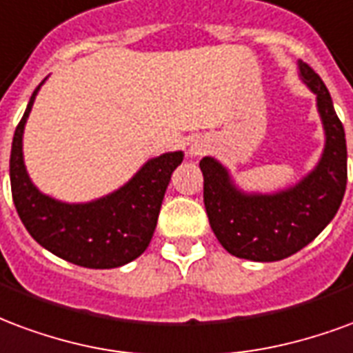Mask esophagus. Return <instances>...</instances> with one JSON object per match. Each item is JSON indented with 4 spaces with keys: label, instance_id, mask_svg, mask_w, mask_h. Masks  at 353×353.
<instances>
[{
    "label": "esophagus",
    "instance_id": "34e87169",
    "mask_svg": "<svg viewBox=\"0 0 353 353\" xmlns=\"http://www.w3.org/2000/svg\"><path fill=\"white\" fill-rule=\"evenodd\" d=\"M192 154H194V156H199V154H203V148H201V146L194 145V146H192Z\"/></svg>",
    "mask_w": 353,
    "mask_h": 353
}]
</instances>
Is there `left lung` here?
<instances>
[{
    "instance_id": "obj_1",
    "label": "left lung",
    "mask_w": 353,
    "mask_h": 353,
    "mask_svg": "<svg viewBox=\"0 0 353 353\" xmlns=\"http://www.w3.org/2000/svg\"><path fill=\"white\" fill-rule=\"evenodd\" d=\"M301 77L318 95L325 150L321 161L295 188L276 195H244L216 159L203 158V201L208 222L225 250L250 261L290 258L320 235L341 207L348 180L344 128L325 84L308 63Z\"/></svg>"
}]
</instances>
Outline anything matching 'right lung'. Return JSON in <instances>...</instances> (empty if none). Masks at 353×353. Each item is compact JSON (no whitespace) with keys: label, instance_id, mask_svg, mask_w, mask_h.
I'll return each instance as SVG.
<instances>
[{"label":"right lung","instance_id":"obj_1","mask_svg":"<svg viewBox=\"0 0 353 353\" xmlns=\"http://www.w3.org/2000/svg\"><path fill=\"white\" fill-rule=\"evenodd\" d=\"M39 86L12 137L11 192L20 220L41 246L65 261L88 269H114L130 263L150 244L169 180L184 154L171 152L150 159L122 190L99 201H54L33 186L22 159L24 123Z\"/></svg>","mask_w":353,"mask_h":353}]
</instances>
